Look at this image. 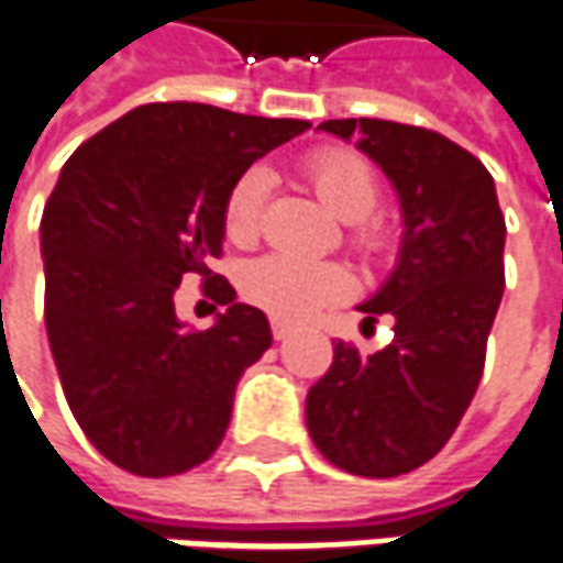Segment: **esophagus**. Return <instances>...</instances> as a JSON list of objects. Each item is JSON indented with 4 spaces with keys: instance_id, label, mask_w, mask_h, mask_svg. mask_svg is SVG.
<instances>
[{
    "instance_id": "34e87169",
    "label": "esophagus",
    "mask_w": 563,
    "mask_h": 563,
    "mask_svg": "<svg viewBox=\"0 0 563 563\" xmlns=\"http://www.w3.org/2000/svg\"><path fill=\"white\" fill-rule=\"evenodd\" d=\"M271 332H274V341H286V338L292 335L295 329H292V325H289V322L274 320V322H271Z\"/></svg>"
}]
</instances>
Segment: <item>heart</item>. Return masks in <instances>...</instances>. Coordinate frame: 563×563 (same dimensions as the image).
<instances>
[{
    "label": "heart",
    "instance_id": "1",
    "mask_svg": "<svg viewBox=\"0 0 563 563\" xmlns=\"http://www.w3.org/2000/svg\"><path fill=\"white\" fill-rule=\"evenodd\" d=\"M305 176L317 198L350 222V241L365 255L387 253L390 234L377 219H368L377 203V176L368 161L347 148H322L305 161ZM271 176L262 167L243 170L228 188L222 207L225 238L238 246H250L262 231ZM350 274L338 262H308L295 255L271 253L253 258L241 274L243 295L255 308L268 310L277 320H308L325 305H335L350 292Z\"/></svg>",
    "mask_w": 563,
    "mask_h": 563
}]
</instances>
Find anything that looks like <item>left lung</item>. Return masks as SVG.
I'll use <instances>...</instances> for the list:
<instances>
[{
  "label": "left lung",
  "mask_w": 563,
  "mask_h": 563,
  "mask_svg": "<svg viewBox=\"0 0 563 563\" xmlns=\"http://www.w3.org/2000/svg\"><path fill=\"white\" fill-rule=\"evenodd\" d=\"M320 131L375 161L399 195V262L360 310L393 320L372 356L335 341L329 372L310 387L313 445L338 470L393 478L432 460L470 408L500 308L506 219L485 164L448 136L380 118H335Z\"/></svg>",
  "instance_id": "left-lung-1"
}]
</instances>
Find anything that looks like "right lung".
I'll list each match as a JSON object with an SVG mask.
<instances>
[{
  "instance_id": "right-lung-1",
  "label": "right lung",
  "mask_w": 563,
  "mask_h": 563,
  "mask_svg": "<svg viewBox=\"0 0 563 563\" xmlns=\"http://www.w3.org/2000/svg\"><path fill=\"white\" fill-rule=\"evenodd\" d=\"M308 121L207 103H148L63 164L42 213L45 325L66 402L90 445L145 478L213 457L238 380L271 347L268 317L207 268L222 255L228 188ZM188 273L227 310L186 330Z\"/></svg>"
}]
</instances>
